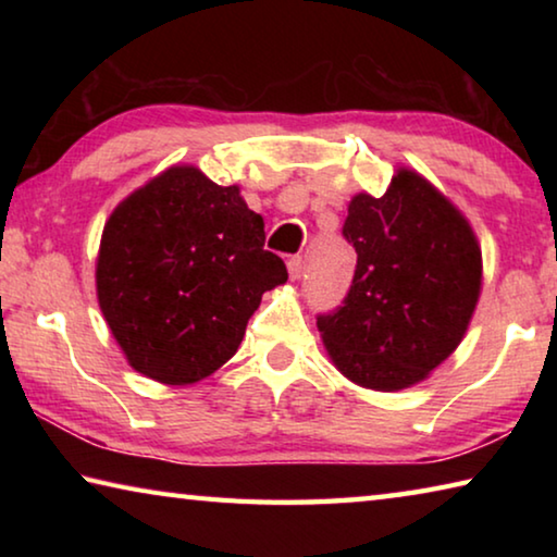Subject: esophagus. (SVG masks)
Returning <instances> with one entry per match:
<instances>
[{"mask_svg":"<svg viewBox=\"0 0 557 557\" xmlns=\"http://www.w3.org/2000/svg\"><path fill=\"white\" fill-rule=\"evenodd\" d=\"M287 270H289V277L292 280H299L301 272H305V260H301L299 256L297 258H289L287 260Z\"/></svg>","mask_w":557,"mask_h":557,"instance_id":"obj_1","label":"esophagus"}]
</instances>
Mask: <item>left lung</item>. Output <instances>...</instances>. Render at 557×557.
<instances>
[{
	"label": "left lung",
	"instance_id": "left-lung-1",
	"mask_svg": "<svg viewBox=\"0 0 557 557\" xmlns=\"http://www.w3.org/2000/svg\"><path fill=\"white\" fill-rule=\"evenodd\" d=\"M344 238L356 272L344 305L317 326L334 366L371 391L425 381L455 351L482 292V248L469 221L412 169L383 196L356 194Z\"/></svg>",
	"mask_w": 557,
	"mask_h": 557
}]
</instances>
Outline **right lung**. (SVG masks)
Returning a JSON list of instances; mask_svg holds the SVG:
<instances>
[{
  "instance_id": "1",
  "label": "right lung",
  "mask_w": 557,
  "mask_h": 557,
  "mask_svg": "<svg viewBox=\"0 0 557 557\" xmlns=\"http://www.w3.org/2000/svg\"><path fill=\"white\" fill-rule=\"evenodd\" d=\"M287 268L265 250V223L238 186L191 164L169 166L122 201L102 228V317L137 373L188 385L238 351L245 326Z\"/></svg>"
}]
</instances>
